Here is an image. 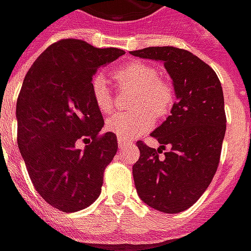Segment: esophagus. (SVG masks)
<instances>
[{"label": "esophagus", "mask_w": 251, "mask_h": 251, "mask_svg": "<svg viewBox=\"0 0 251 251\" xmlns=\"http://www.w3.org/2000/svg\"><path fill=\"white\" fill-rule=\"evenodd\" d=\"M133 142L127 141L126 138H122V137H118V147L120 148H126L129 147V145H131Z\"/></svg>", "instance_id": "1"}]
</instances>
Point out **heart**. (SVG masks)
Here are the masks:
<instances>
[{
    "label": "heart",
    "instance_id": "b5f03b06",
    "mask_svg": "<svg viewBox=\"0 0 251 251\" xmlns=\"http://www.w3.org/2000/svg\"><path fill=\"white\" fill-rule=\"evenodd\" d=\"M120 87L136 91L131 99L130 113L115 114L106 122L107 130L122 138H133L149 130L154 115L163 118L174 104V88L160 77L153 66L145 62H130L113 74ZM94 104L102 114L114 110V95L102 75H95L90 82Z\"/></svg>",
    "mask_w": 251,
    "mask_h": 251
}]
</instances>
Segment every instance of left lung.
<instances>
[{
	"mask_svg": "<svg viewBox=\"0 0 251 251\" xmlns=\"http://www.w3.org/2000/svg\"><path fill=\"white\" fill-rule=\"evenodd\" d=\"M130 53L161 60L174 79L176 102L167 121L152 133L160 148L137 141L140 158L133 165V177L144 203L177 214L198 201L219 165L226 133L223 90L215 71L189 51L149 47Z\"/></svg>",
	"mask_w": 251,
	"mask_h": 251,
	"instance_id": "8db88e82",
	"label": "left lung"
}]
</instances>
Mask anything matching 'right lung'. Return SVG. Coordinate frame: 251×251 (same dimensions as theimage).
<instances>
[{
	"mask_svg": "<svg viewBox=\"0 0 251 251\" xmlns=\"http://www.w3.org/2000/svg\"><path fill=\"white\" fill-rule=\"evenodd\" d=\"M124 53L63 39L25 75L16 106L17 144L33 187L59 211L83 210L100 194L118 142L114 133H100L103 117L94 104L90 82L98 68ZM77 141L89 144L77 150Z\"/></svg>",
	"mask_w": 251,
	"mask_h": 251,
	"instance_id": "obj_1",
	"label": "right lung"
}]
</instances>
